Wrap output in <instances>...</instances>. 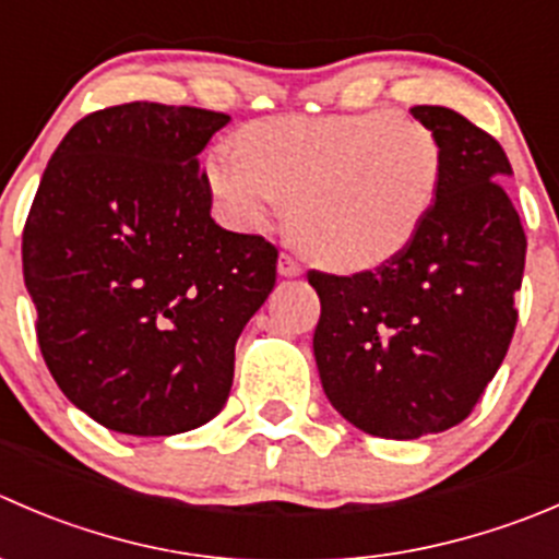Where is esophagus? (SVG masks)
<instances>
[{
	"mask_svg": "<svg viewBox=\"0 0 559 559\" xmlns=\"http://www.w3.org/2000/svg\"><path fill=\"white\" fill-rule=\"evenodd\" d=\"M278 273L284 275V278H297V275L302 273V267H300V264H297L292 257H286V253H281V259H278Z\"/></svg>",
	"mask_w": 559,
	"mask_h": 559,
	"instance_id": "1",
	"label": "esophagus"
}]
</instances>
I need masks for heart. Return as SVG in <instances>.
Listing matches in <instances>:
<instances>
[{
  "label": "heart",
  "mask_w": 559,
  "mask_h": 559,
  "mask_svg": "<svg viewBox=\"0 0 559 559\" xmlns=\"http://www.w3.org/2000/svg\"><path fill=\"white\" fill-rule=\"evenodd\" d=\"M210 150L204 180L226 218L264 231L286 214L317 262L368 270L399 257L424 226L442 177L435 130L393 111L281 117Z\"/></svg>",
  "instance_id": "1"
}]
</instances>
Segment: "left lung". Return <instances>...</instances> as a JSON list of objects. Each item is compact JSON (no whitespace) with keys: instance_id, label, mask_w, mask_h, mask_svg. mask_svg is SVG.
<instances>
[{"instance_id":"obj_1","label":"left lung","mask_w":559,"mask_h":559,"mask_svg":"<svg viewBox=\"0 0 559 559\" xmlns=\"http://www.w3.org/2000/svg\"><path fill=\"white\" fill-rule=\"evenodd\" d=\"M442 147L437 199L415 240L373 273L311 270L324 395L371 437L417 440L462 424L516 328L524 237L506 150L445 106L409 108Z\"/></svg>"}]
</instances>
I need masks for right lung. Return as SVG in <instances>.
<instances>
[{
    "label": "right lung",
    "mask_w": 559,
    "mask_h": 559,
    "mask_svg": "<svg viewBox=\"0 0 559 559\" xmlns=\"http://www.w3.org/2000/svg\"><path fill=\"white\" fill-rule=\"evenodd\" d=\"M229 114L124 103L53 150L24 226L43 360L106 429L169 437L224 409L278 251L221 229L199 155Z\"/></svg>",
    "instance_id": "right-lung-1"
}]
</instances>
